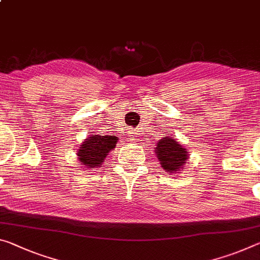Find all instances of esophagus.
I'll return each mask as SVG.
<instances>
[{
    "instance_id": "1",
    "label": "esophagus",
    "mask_w": 260,
    "mask_h": 260,
    "mask_svg": "<svg viewBox=\"0 0 260 260\" xmlns=\"http://www.w3.org/2000/svg\"><path fill=\"white\" fill-rule=\"evenodd\" d=\"M134 133H133V131H128V138L131 139V140H133L134 139Z\"/></svg>"
}]
</instances>
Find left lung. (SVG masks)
<instances>
[{
	"label": "left lung",
	"mask_w": 260,
	"mask_h": 260,
	"mask_svg": "<svg viewBox=\"0 0 260 260\" xmlns=\"http://www.w3.org/2000/svg\"><path fill=\"white\" fill-rule=\"evenodd\" d=\"M156 154L166 171H178L187 159V151L180 143L171 138H163L157 142Z\"/></svg>",
	"instance_id": "8db88e82"
}]
</instances>
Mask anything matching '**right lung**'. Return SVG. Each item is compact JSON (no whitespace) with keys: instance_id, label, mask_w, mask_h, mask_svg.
Here are the masks:
<instances>
[{"instance_id":"right-lung-1","label":"right lung","mask_w":260,"mask_h":260,"mask_svg":"<svg viewBox=\"0 0 260 260\" xmlns=\"http://www.w3.org/2000/svg\"><path fill=\"white\" fill-rule=\"evenodd\" d=\"M117 138L111 135H92L86 139L77 151L82 166L90 169L101 167L103 160L108 156V152L117 145Z\"/></svg>"}]
</instances>
